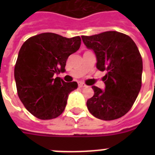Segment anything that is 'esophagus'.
<instances>
[{
	"label": "esophagus",
	"instance_id": "1",
	"mask_svg": "<svg viewBox=\"0 0 155 155\" xmlns=\"http://www.w3.org/2000/svg\"><path fill=\"white\" fill-rule=\"evenodd\" d=\"M78 85H79V87H81V88H82V87H86V85H85L84 83H81V82L79 83V84H78Z\"/></svg>",
	"mask_w": 155,
	"mask_h": 155
}]
</instances>
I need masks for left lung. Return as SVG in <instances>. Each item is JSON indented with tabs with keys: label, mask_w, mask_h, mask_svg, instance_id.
Listing matches in <instances>:
<instances>
[{
	"label": "left lung",
	"mask_w": 155,
	"mask_h": 155,
	"mask_svg": "<svg viewBox=\"0 0 155 155\" xmlns=\"http://www.w3.org/2000/svg\"><path fill=\"white\" fill-rule=\"evenodd\" d=\"M87 49L97 57V68L107 73L103 77L105 87L92 86L94 95L87 107L95 117L112 120L130 111L142 87V59L130 36L106 31L92 36H81Z\"/></svg>",
	"instance_id": "8db88e82"
}]
</instances>
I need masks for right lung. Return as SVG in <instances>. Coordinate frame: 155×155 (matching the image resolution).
Instances as JSON below:
<instances>
[{"instance_id":"right-lung-1","label":"right lung","mask_w":155,"mask_h":155,"mask_svg":"<svg viewBox=\"0 0 155 155\" xmlns=\"http://www.w3.org/2000/svg\"><path fill=\"white\" fill-rule=\"evenodd\" d=\"M80 36L68 38L43 33L28 38L21 47L14 68L18 97L25 108L38 119L62 114L76 82L66 83L54 75L65 71L67 59L80 49Z\"/></svg>"}]
</instances>
